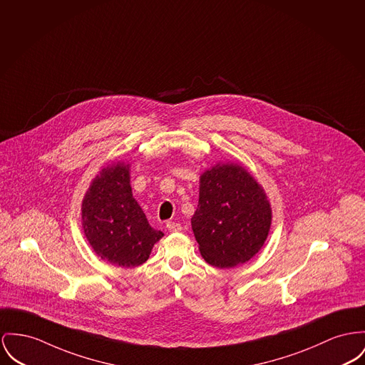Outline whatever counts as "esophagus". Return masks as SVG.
<instances>
[{"instance_id":"1","label":"esophagus","mask_w":365,"mask_h":365,"mask_svg":"<svg viewBox=\"0 0 365 365\" xmlns=\"http://www.w3.org/2000/svg\"><path fill=\"white\" fill-rule=\"evenodd\" d=\"M166 228H168L170 232H178V231H181V230H182L181 224L174 222V221H169V222L166 224Z\"/></svg>"}]
</instances>
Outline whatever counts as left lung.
Here are the masks:
<instances>
[{"label":"left lung","mask_w":365,"mask_h":365,"mask_svg":"<svg viewBox=\"0 0 365 365\" xmlns=\"http://www.w3.org/2000/svg\"><path fill=\"white\" fill-rule=\"evenodd\" d=\"M271 203L257 180L234 162H219L199 178L191 225L206 263L231 268L255 257L267 240Z\"/></svg>","instance_id":"obj_1"}]
</instances>
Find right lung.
Returning a JSON list of instances; mask_svg holds the SVG:
<instances>
[{"instance_id":"right-lung-1","label":"right lung","mask_w":365,"mask_h":365,"mask_svg":"<svg viewBox=\"0 0 365 365\" xmlns=\"http://www.w3.org/2000/svg\"><path fill=\"white\" fill-rule=\"evenodd\" d=\"M130 163L115 162L91 181L81 202L84 237L102 260L138 267L165 235L152 228L130 185Z\"/></svg>"}]
</instances>
